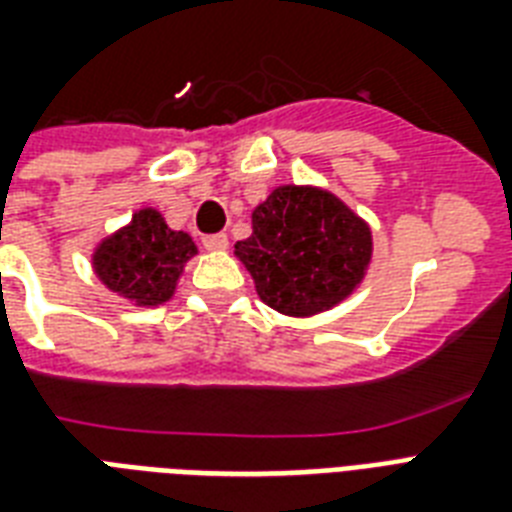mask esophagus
<instances>
[{"mask_svg": "<svg viewBox=\"0 0 512 512\" xmlns=\"http://www.w3.org/2000/svg\"><path fill=\"white\" fill-rule=\"evenodd\" d=\"M201 244H204V249H209V252H223V249H228V236H225V233H209V236L201 239Z\"/></svg>", "mask_w": 512, "mask_h": 512, "instance_id": "34e87169", "label": "esophagus"}]
</instances>
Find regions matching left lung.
I'll return each instance as SVG.
<instances>
[{"label":"left lung","mask_w":512,"mask_h":512,"mask_svg":"<svg viewBox=\"0 0 512 512\" xmlns=\"http://www.w3.org/2000/svg\"><path fill=\"white\" fill-rule=\"evenodd\" d=\"M236 255L263 303L287 316L337 305L364 279L372 231L337 196L281 185L252 212V236Z\"/></svg>","instance_id":"obj_1"}]
</instances>
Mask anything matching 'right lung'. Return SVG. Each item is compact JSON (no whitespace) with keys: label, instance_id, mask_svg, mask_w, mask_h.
Returning <instances> with one entry per match:
<instances>
[{"label":"right lung","instance_id":"1","mask_svg":"<svg viewBox=\"0 0 512 512\" xmlns=\"http://www.w3.org/2000/svg\"><path fill=\"white\" fill-rule=\"evenodd\" d=\"M196 244L183 231H170L156 209H140L132 223L98 247L92 263L108 289L138 305H162L175 292Z\"/></svg>","mask_w":512,"mask_h":512}]
</instances>
